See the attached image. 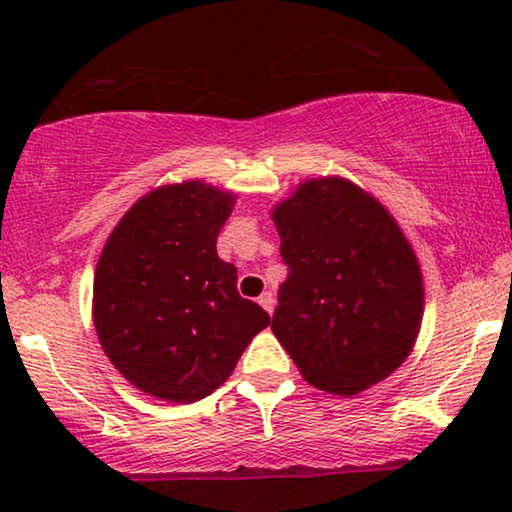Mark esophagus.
I'll return each mask as SVG.
<instances>
[{
  "label": "esophagus",
  "instance_id": "34e87169",
  "mask_svg": "<svg viewBox=\"0 0 512 512\" xmlns=\"http://www.w3.org/2000/svg\"><path fill=\"white\" fill-rule=\"evenodd\" d=\"M258 305L263 307V310H268V312H272V307H275V296H272L270 291H265L261 298H258Z\"/></svg>",
  "mask_w": 512,
  "mask_h": 512
}]
</instances>
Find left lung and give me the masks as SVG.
<instances>
[{
    "mask_svg": "<svg viewBox=\"0 0 512 512\" xmlns=\"http://www.w3.org/2000/svg\"><path fill=\"white\" fill-rule=\"evenodd\" d=\"M289 277L272 333L312 387L352 396L408 359L424 312L417 256L352 181L307 179L272 209Z\"/></svg>",
    "mask_w": 512,
    "mask_h": 512,
    "instance_id": "8db88e82",
    "label": "left lung"
}]
</instances>
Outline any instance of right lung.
Returning a JSON list of instances; mask_svg holds the SVG:
<instances>
[{
    "label": "right lung",
    "instance_id": "add662e5",
    "mask_svg": "<svg viewBox=\"0 0 512 512\" xmlns=\"http://www.w3.org/2000/svg\"><path fill=\"white\" fill-rule=\"evenodd\" d=\"M233 205V193L202 181L160 186L128 209L97 261L93 321L104 354L160 401L212 394L270 324L216 254Z\"/></svg>",
    "mask_w": 512,
    "mask_h": 512
}]
</instances>
